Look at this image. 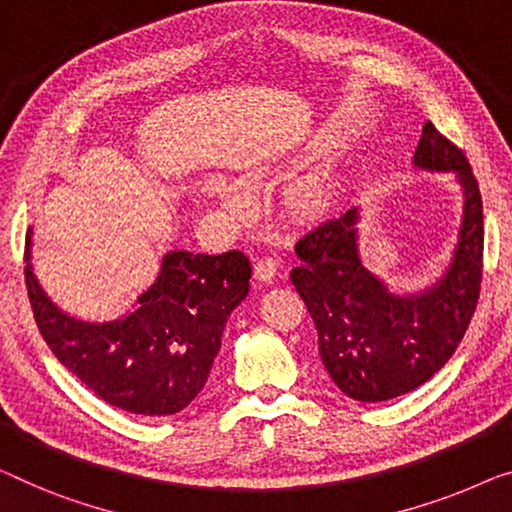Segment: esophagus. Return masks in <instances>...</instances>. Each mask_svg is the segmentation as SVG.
<instances>
[{"label": "esophagus", "mask_w": 512, "mask_h": 512, "mask_svg": "<svg viewBox=\"0 0 512 512\" xmlns=\"http://www.w3.org/2000/svg\"><path fill=\"white\" fill-rule=\"evenodd\" d=\"M254 270H256V277L268 284V281L274 279V274H277V256H261L256 261Z\"/></svg>", "instance_id": "obj_1"}]
</instances>
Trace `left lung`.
<instances>
[{"label": "left lung", "instance_id": "8db88e82", "mask_svg": "<svg viewBox=\"0 0 512 512\" xmlns=\"http://www.w3.org/2000/svg\"><path fill=\"white\" fill-rule=\"evenodd\" d=\"M413 164L455 173L464 217L448 270L420 293H392L358 254V207L321 221L295 244L291 281L318 332L330 379L346 397L385 402L432 379L469 328L483 281V198L464 152L432 122Z\"/></svg>", "mask_w": 512, "mask_h": 512}]
</instances>
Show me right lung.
Here are the masks:
<instances>
[{
    "instance_id": "1",
    "label": "right lung",
    "mask_w": 512,
    "mask_h": 512,
    "mask_svg": "<svg viewBox=\"0 0 512 512\" xmlns=\"http://www.w3.org/2000/svg\"><path fill=\"white\" fill-rule=\"evenodd\" d=\"M249 258L168 251L154 284L127 316L87 323L43 293L25 247V284L34 321L55 358L94 395L138 416L187 409L210 376L231 311L247 298Z\"/></svg>"
}]
</instances>
